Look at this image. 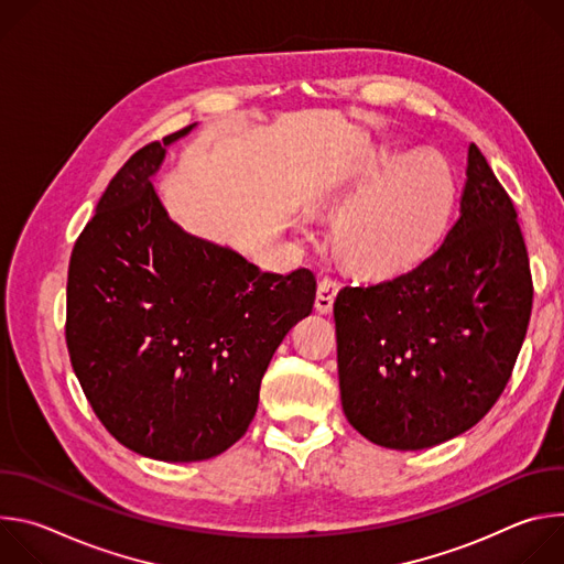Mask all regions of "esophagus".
Instances as JSON below:
<instances>
[{
  "label": "esophagus",
  "instance_id": "1",
  "mask_svg": "<svg viewBox=\"0 0 564 564\" xmlns=\"http://www.w3.org/2000/svg\"><path fill=\"white\" fill-rule=\"evenodd\" d=\"M337 292H339V283H337L335 279H321V281H318V288H316V301H314L316 312L330 314Z\"/></svg>",
  "mask_w": 564,
  "mask_h": 564
}]
</instances>
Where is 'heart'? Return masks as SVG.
<instances>
[{
	"label": "heart",
	"mask_w": 564,
	"mask_h": 564,
	"mask_svg": "<svg viewBox=\"0 0 564 564\" xmlns=\"http://www.w3.org/2000/svg\"><path fill=\"white\" fill-rule=\"evenodd\" d=\"M455 198L457 174L444 151L381 144L355 183L328 196L333 205L346 203L335 218V246L361 274L411 270L442 240Z\"/></svg>",
	"instance_id": "heart-1"
}]
</instances>
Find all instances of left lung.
<instances>
[{"label": "left lung", "instance_id": "obj_1", "mask_svg": "<svg viewBox=\"0 0 564 564\" xmlns=\"http://www.w3.org/2000/svg\"><path fill=\"white\" fill-rule=\"evenodd\" d=\"M533 303L516 207L470 144L459 218L415 270L335 301L341 406L394 451L448 442L485 417L522 348Z\"/></svg>", "mask_w": 564, "mask_h": 564}]
</instances>
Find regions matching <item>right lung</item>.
Masks as SVG:
<instances>
[{
    "label": "right lung",
    "mask_w": 564,
    "mask_h": 564,
    "mask_svg": "<svg viewBox=\"0 0 564 564\" xmlns=\"http://www.w3.org/2000/svg\"><path fill=\"white\" fill-rule=\"evenodd\" d=\"M194 127L127 160L75 240L66 283V346L91 409L160 462L209 459L246 435L272 355L316 294L310 270L263 272L172 220L151 178Z\"/></svg>",
    "instance_id": "1"
}]
</instances>
